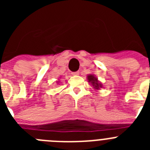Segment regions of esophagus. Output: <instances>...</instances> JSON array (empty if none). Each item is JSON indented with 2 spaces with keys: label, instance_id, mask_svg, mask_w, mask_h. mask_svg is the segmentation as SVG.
Listing matches in <instances>:
<instances>
[{
  "label": "esophagus",
  "instance_id": "1",
  "mask_svg": "<svg viewBox=\"0 0 150 150\" xmlns=\"http://www.w3.org/2000/svg\"><path fill=\"white\" fill-rule=\"evenodd\" d=\"M79 71H76V72H73L72 75L73 76H77V75H79Z\"/></svg>",
  "mask_w": 150,
  "mask_h": 150
}]
</instances>
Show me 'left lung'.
I'll return each mask as SVG.
<instances>
[{
  "label": "left lung",
  "mask_w": 150,
  "mask_h": 150,
  "mask_svg": "<svg viewBox=\"0 0 150 150\" xmlns=\"http://www.w3.org/2000/svg\"><path fill=\"white\" fill-rule=\"evenodd\" d=\"M87 80L89 83L92 85V86L94 87L95 89L99 90L103 87V85L98 81V79L94 74H88L87 76Z\"/></svg>",
  "instance_id": "1"
}]
</instances>
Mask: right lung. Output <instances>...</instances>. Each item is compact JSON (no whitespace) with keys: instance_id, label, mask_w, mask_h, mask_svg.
<instances>
[{"instance_id":"obj_1","label":"right lung","mask_w":150,"mask_h":150,"mask_svg":"<svg viewBox=\"0 0 150 150\" xmlns=\"http://www.w3.org/2000/svg\"><path fill=\"white\" fill-rule=\"evenodd\" d=\"M58 82H59V81H58Z\"/></svg>"}]
</instances>
